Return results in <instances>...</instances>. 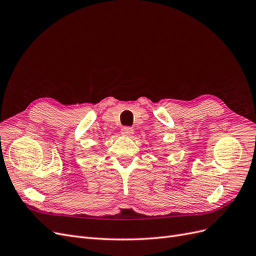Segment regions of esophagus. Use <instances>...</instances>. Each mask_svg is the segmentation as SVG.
Listing matches in <instances>:
<instances>
[{
    "instance_id": "1",
    "label": "esophagus",
    "mask_w": 256,
    "mask_h": 256,
    "mask_svg": "<svg viewBox=\"0 0 256 256\" xmlns=\"http://www.w3.org/2000/svg\"><path fill=\"white\" fill-rule=\"evenodd\" d=\"M122 134H124L125 136H131L134 134V129L131 127H124L122 129Z\"/></svg>"
}]
</instances>
